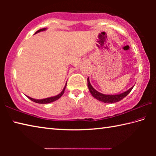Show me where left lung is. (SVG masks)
<instances>
[{
	"label": "left lung",
	"instance_id": "8db88e82",
	"mask_svg": "<svg viewBox=\"0 0 156 156\" xmlns=\"http://www.w3.org/2000/svg\"><path fill=\"white\" fill-rule=\"evenodd\" d=\"M87 86L89 88V90L90 91V93L91 94L92 96H94V98L97 99L99 101L103 102L105 103H114V102H119L120 100H122L124 98L126 97L127 95L130 93L131 91L132 90V89L134 86L132 87L129 90L126 91L125 92H123L122 94H116V95H105L103 94H101L96 91L95 89L89 82V78H87Z\"/></svg>",
	"mask_w": 156,
	"mask_h": 156
}]
</instances>
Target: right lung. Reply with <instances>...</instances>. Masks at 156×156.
Listing matches in <instances>:
<instances>
[{
    "label": "right lung",
    "mask_w": 156,
    "mask_h": 156,
    "mask_svg": "<svg viewBox=\"0 0 156 156\" xmlns=\"http://www.w3.org/2000/svg\"><path fill=\"white\" fill-rule=\"evenodd\" d=\"M46 30V28H43V29H41V30H39L36 31V33H38V32H41V31H44ZM66 86H67V83H66L64 89H63V90L61 91V93L59 94L58 95H57V96H53V97H49V98H44V99H41V100H37V99H34L32 98H30L27 96V98L29 99H30L31 100H32L33 102H36V103H39V104H47V103H50V102H54L56 101V100H57L58 99H59L60 97H61L63 94H64L65 92V89L66 88Z\"/></svg>",
    "instance_id": "right-lung-1"
}]
</instances>
